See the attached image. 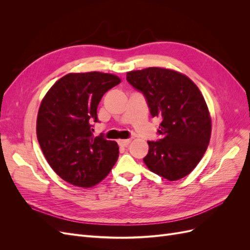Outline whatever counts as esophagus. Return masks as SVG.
<instances>
[{
    "label": "esophagus",
    "instance_id": "obj_1",
    "mask_svg": "<svg viewBox=\"0 0 250 250\" xmlns=\"http://www.w3.org/2000/svg\"><path fill=\"white\" fill-rule=\"evenodd\" d=\"M131 142L130 139H127V140H119L118 141V144L120 146H123V147H126L127 145H129V143Z\"/></svg>",
    "mask_w": 250,
    "mask_h": 250
}]
</instances>
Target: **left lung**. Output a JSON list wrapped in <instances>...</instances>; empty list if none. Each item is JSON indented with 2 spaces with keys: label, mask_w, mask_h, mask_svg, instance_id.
Segmentation results:
<instances>
[{
  "label": "left lung",
  "mask_w": 250,
  "mask_h": 250,
  "mask_svg": "<svg viewBox=\"0 0 250 250\" xmlns=\"http://www.w3.org/2000/svg\"><path fill=\"white\" fill-rule=\"evenodd\" d=\"M126 80L145 97L151 116L162 119L161 139L148 141L144 163L170 181L187 176L210 139L209 112L199 88L185 75L162 67L128 72Z\"/></svg>",
  "instance_id": "obj_1"
}]
</instances>
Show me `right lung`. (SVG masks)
I'll list each match as a JSON object with an SVG mask.
<instances>
[{
  "label": "right lung",
  "mask_w": 250,
  "mask_h": 250,
  "mask_svg": "<svg viewBox=\"0 0 250 250\" xmlns=\"http://www.w3.org/2000/svg\"><path fill=\"white\" fill-rule=\"evenodd\" d=\"M121 82L100 72L67 74L42 101L36 133L51 168L71 185L89 188L107 176L119 156L115 141L94 138L92 122L103 95Z\"/></svg>",
  "instance_id": "right-lung-1"
}]
</instances>
